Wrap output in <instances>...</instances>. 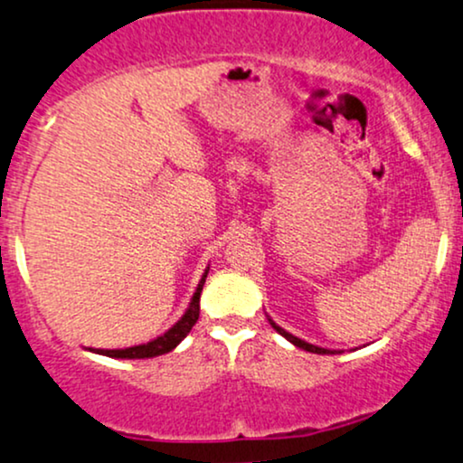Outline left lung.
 <instances>
[{
	"label": "left lung",
	"instance_id": "obj_1",
	"mask_svg": "<svg viewBox=\"0 0 463 463\" xmlns=\"http://www.w3.org/2000/svg\"><path fill=\"white\" fill-rule=\"evenodd\" d=\"M269 323L273 325V329L277 331V334H281L284 335V338L288 340V342H292V345L295 346H298V349H303V351H309V353H318V355H329V353H340V351H331V349H323V346H317V345H309V342H306V340H301V338H297V335H292L290 331H286V329H281L279 325L275 323L273 318L269 317Z\"/></svg>",
	"mask_w": 463,
	"mask_h": 463
}]
</instances>
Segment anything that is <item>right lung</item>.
<instances>
[{"mask_svg":"<svg viewBox=\"0 0 463 463\" xmlns=\"http://www.w3.org/2000/svg\"><path fill=\"white\" fill-rule=\"evenodd\" d=\"M208 270H210V266L205 269V273L201 275L197 290H194L193 298H190L186 312H184L182 318H179L175 325H171L165 334L157 335V338H154V340L145 342V345L128 346V349H89V351L97 353V355L117 357V360H146V357L165 355V353L175 349L179 342H182L190 334V329L194 327V323L199 320V298H201V290H203L205 277H208Z\"/></svg>","mask_w":463,"mask_h":463,"instance_id":"1","label":"right lung"}]
</instances>
